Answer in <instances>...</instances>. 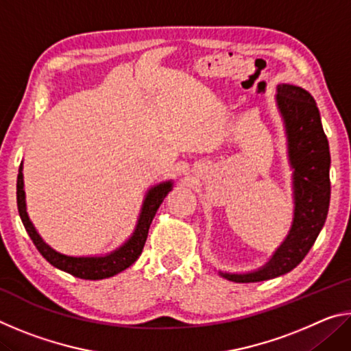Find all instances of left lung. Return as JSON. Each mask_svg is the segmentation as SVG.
Listing matches in <instances>:
<instances>
[{
	"instance_id": "obj_1",
	"label": "left lung",
	"mask_w": 351,
	"mask_h": 351,
	"mask_svg": "<svg viewBox=\"0 0 351 351\" xmlns=\"http://www.w3.org/2000/svg\"><path fill=\"white\" fill-rule=\"evenodd\" d=\"M276 104L283 121L288 162L293 170V223L282 245L261 268L241 274L218 271L230 282L269 280L294 269L314 245L328 213L331 158L317 105L306 90L289 83L277 85Z\"/></svg>"
}]
</instances>
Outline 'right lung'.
Segmentation results:
<instances>
[{
  "label": "right lung",
  "mask_w": 351,
  "mask_h": 351,
  "mask_svg": "<svg viewBox=\"0 0 351 351\" xmlns=\"http://www.w3.org/2000/svg\"><path fill=\"white\" fill-rule=\"evenodd\" d=\"M171 189H173V181L171 180L159 182L156 186L148 189L145 198L142 201V207L133 234L128 237L125 243H122L114 251L105 255H85V257H74V255L58 252L41 239L38 230L35 229L34 223L27 215L25 180H23V162L19 170V178H16V204H19L20 218L26 232L31 237V240L34 241L35 247L38 249V252L52 266H56L57 269L68 272V274L74 277L85 278V280H102V278H108L119 274V272L125 271L139 258L142 249H144L148 229H150L153 218Z\"/></svg>",
  "instance_id": "add662e5"
}]
</instances>
